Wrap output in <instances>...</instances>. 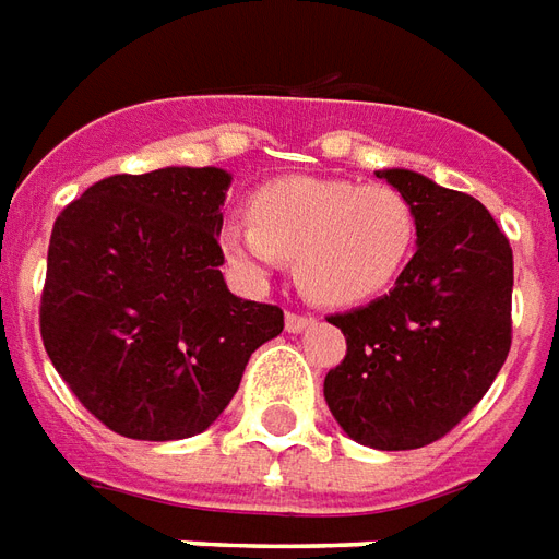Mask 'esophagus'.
<instances>
[{
  "label": "esophagus",
  "mask_w": 559,
  "mask_h": 559,
  "mask_svg": "<svg viewBox=\"0 0 559 559\" xmlns=\"http://www.w3.org/2000/svg\"><path fill=\"white\" fill-rule=\"evenodd\" d=\"M309 324H312V316H307V312H285V330L288 333H300Z\"/></svg>",
  "instance_id": "esophagus-1"
}]
</instances>
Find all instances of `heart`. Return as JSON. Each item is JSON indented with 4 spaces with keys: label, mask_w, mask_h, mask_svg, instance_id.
Listing matches in <instances>:
<instances>
[{
    "label": "heart",
    "mask_w": 559,
    "mask_h": 559,
    "mask_svg": "<svg viewBox=\"0 0 559 559\" xmlns=\"http://www.w3.org/2000/svg\"><path fill=\"white\" fill-rule=\"evenodd\" d=\"M250 217L219 231L231 262L262 276L295 259L300 288L336 307L390 288L417 238L414 207L396 187L348 178L274 181L252 195Z\"/></svg>",
    "instance_id": "b5f03b06"
}]
</instances>
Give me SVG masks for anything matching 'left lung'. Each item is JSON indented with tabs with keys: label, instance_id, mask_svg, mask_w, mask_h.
I'll use <instances>...</instances> for the list:
<instances>
[{
	"label": "left lung",
	"instance_id": "8db88e82",
	"mask_svg": "<svg viewBox=\"0 0 559 559\" xmlns=\"http://www.w3.org/2000/svg\"><path fill=\"white\" fill-rule=\"evenodd\" d=\"M417 217V252L396 288L336 312L345 360L324 399L348 438L374 450H417L462 423L512 345V247L474 195L411 169L374 173Z\"/></svg>",
	"mask_w": 559,
	"mask_h": 559
}]
</instances>
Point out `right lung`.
<instances>
[{"mask_svg": "<svg viewBox=\"0 0 559 559\" xmlns=\"http://www.w3.org/2000/svg\"><path fill=\"white\" fill-rule=\"evenodd\" d=\"M226 169L109 175L56 217L40 340L88 414L133 441L205 431L283 309L219 274Z\"/></svg>", "mask_w": 559, "mask_h": 559, "instance_id": "right-lung-1", "label": "right lung"}]
</instances>
